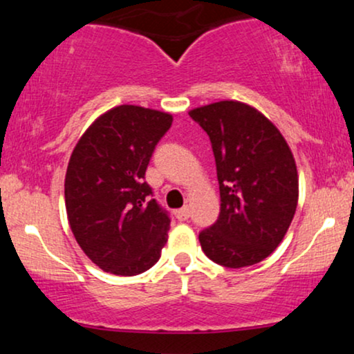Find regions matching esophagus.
Segmentation results:
<instances>
[{
  "label": "esophagus",
  "instance_id": "1",
  "mask_svg": "<svg viewBox=\"0 0 354 354\" xmlns=\"http://www.w3.org/2000/svg\"><path fill=\"white\" fill-rule=\"evenodd\" d=\"M174 216L180 219V221H186V219H188V218L191 216V211H189L188 206H185V208L174 211Z\"/></svg>",
  "mask_w": 354,
  "mask_h": 354
}]
</instances>
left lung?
Listing matches in <instances>:
<instances>
[{
  "mask_svg": "<svg viewBox=\"0 0 354 354\" xmlns=\"http://www.w3.org/2000/svg\"><path fill=\"white\" fill-rule=\"evenodd\" d=\"M209 136L221 209L200 233L205 254L226 268L251 266L278 248L298 205V173L281 133L254 108L219 101L189 111Z\"/></svg>",
  "mask_w": 354,
  "mask_h": 354,
  "instance_id": "8db88e82",
  "label": "left lung"
}]
</instances>
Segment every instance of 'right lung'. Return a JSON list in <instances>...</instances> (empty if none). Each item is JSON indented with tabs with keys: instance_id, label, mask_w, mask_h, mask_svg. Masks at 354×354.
I'll return each instance as SVG.
<instances>
[{
	"instance_id": "obj_1",
	"label": "right lung",
	"mask_w": 354,
	"mask_h": 354,
	"mask_svg": "<svg viewBox=\"0 0 354 354\" xmlns=\"http://www.w3.org/2000/svg\"><path fill=\"white\" fill-rule=\"evenodd\" d=\"M171 123L168 113L123 104L100 116L73 149L68 221L84 254L106 273L135 276L160 259L171 219L145 174Z\"/></svg>"
}]
</instances>
